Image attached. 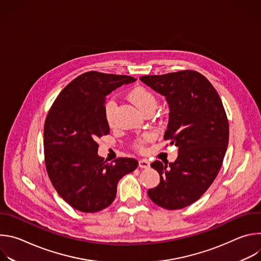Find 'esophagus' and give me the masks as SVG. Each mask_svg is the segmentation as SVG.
I'll return each mask as SVG.
<instances>
[{"label":"esophagus","instance_id":"1","mask_svg":"<svg viewBox=\"0 0 261 261\" xmlns=\"http://www.w3.org/2000/svg\"><path fill=\"white\" fill-rule=\"evenodd\" d=\"M138 165L140 168H148L150 167V162H148L146 159H141L138 161Z\"/></svg>","mask_w":261,"mask_h":261}]
</instances>
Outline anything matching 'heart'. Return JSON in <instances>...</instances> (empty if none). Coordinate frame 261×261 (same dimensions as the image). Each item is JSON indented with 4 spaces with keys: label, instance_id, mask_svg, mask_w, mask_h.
I'll list each match as a JSON object with an SVG mask.
<instances>
[{
    "label": "heart",
    "instance_id": "b5f03b06",
    "mask_svg": "<svg viewBox=\"0 0 261 261\" xmlns=\"http://www.w3.org/2000/svg\"><path fill=\"white\" fill-rule=\"evenodd\" d=\"M128 98L143 114L145 113V111L150 110V109L155 110V108L157 106V99H156L155 95L151 91H148L147 89H145L143 87H136V88L132 89L128 94ZM116 106L117 105L114 100L107 101L104 106V117H105V120L108 125H113V123H114V115H115ZM148 138H150V135H145L142 139L138 140L137 145L139 147H141L143 142L145 140H147Z\"/></svg>",
    "mask_w": 261,
    "mask_h": 261
}]
</instances>
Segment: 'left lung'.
<instances>
[{
    "label": "left lung",
    "mask_w": 261,
    "mask_h": 261,
    "mask_svg": "<svg viewBox=\"0 0 261 261\" xmlns=\"http://www.w3.org/2000/svg\"><path fill=\"white\" fill-rule=\"evenodd\" d=\"M140 81L165 97L169 119L164 139L178 147L174 162L151 164L160 184L147 195L166 210L182 208L202 196L221 168L229 139L225 110L215 88L196 71L146 75Z\"/></svg>",
    "instance_id": "left-lung-1"
}]
</instances>
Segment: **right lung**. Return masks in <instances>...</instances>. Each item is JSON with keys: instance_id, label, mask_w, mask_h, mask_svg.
<instances>
[{"instance_id": "obj_1", "label": "right lung", "mask_w": 261, "mask_h": 261, "mask_svg": "<svg viewBox=\"0 0 261 261\" xmlns=\"http://www.w3.org/2000/svg\"><path fill=\"white\" fill-rule=\"evenodd\" d=\"M128 75L86 72L57 97L44 125L48 176L59 195L73 208L96 213L113 203L119 180L137 168L133 158L108 163L98 155L96 139L109 133L104 117L106 96L134 83Z\"/></svg>"}]
</instances>
